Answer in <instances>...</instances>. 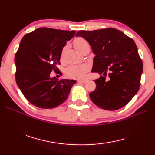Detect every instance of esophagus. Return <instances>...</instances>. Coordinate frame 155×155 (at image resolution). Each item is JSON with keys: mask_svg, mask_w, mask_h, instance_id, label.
Masks as SVG:
<instances>
[{"mask_svg": "<svg viewBox=\"0 0 155 155\" xmlns=\"http://www.w3.org/2000/svg\"><path fill=\"white\" fill-rule=\"evenodd\" d=\"M87 81H86V80H78V82L81 83H87Z\"/></svg>", "mask_w": 155, "mask_h": 155, "instance_id": "1", "label": "esophagus"}]
</instances>
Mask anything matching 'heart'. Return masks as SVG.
<instances>
[{
    "label": "heart",
    "instance_id": "heart-1",
    "mask_svg": "<svg viewBox=\"0 0 155 155\" xmlns=\"http://www.w3.org/2000/svg\"><path fill=\"white\" fill-rule=\"evenodd\" d=\"M74 45L78 51L82 52L84 49L90 47L89 44L85 39L83 38H77L74 41ZM64 51L63 49L61 53V61H63L64 59ZM90 67L87 64H78V65H71L68 66L65 70V73L68 77L74 78H83L85 77L86 73H87Z\"/></svg>",
    "mask_w": 155,
    "mask_h": 155
}]
</instances>
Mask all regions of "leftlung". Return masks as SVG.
Segmentation results:
<instances>
[{
  "label": "left lung",
  "mask_w": 155,
  "mask_h": 155,
  "mask_svg": "<svg viewBox=\"0 0 155 155\" xmlns=\"http://www.w3.org/2000/svg\"><path fill=\"white\" fill-rule=\"evenodd\" d=\"M76 36L83 37L90 44L96 54L91 72L101 74L94 80L96 87L90 94L91 101L109 111L124 107L140 89L143 71L134 41L114 28L79 31Z\"/></svg>",
  "instance_id": "left-lung-1"
}]
</instances>
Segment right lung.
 Returning <instances> with one entry per match:
<instances>
[{
    "label": "right lung",
    "mask_w": 155,
    "mask_h": 155,
    "mask_svg": "<svg viewBox=\"0 0 155 155\" xmlns=\"http://www.w3.org/2000/svg\"><path fill=\"white\" fill-rule=\"evenodd\" d=\"M75 31L41 27L26 34L15 55V81L27 101L41 109H52L66 101L77 81L51 78L58 70L61 51Z\"/></svg>",
    "instance_id": "obj_1"
}]
</instances>
